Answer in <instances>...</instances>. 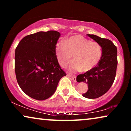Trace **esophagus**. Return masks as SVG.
Wrapping results in <instances>:
<instances>
[{"mask_svg": "<svg viewBox=\"0 0 131 131\" xmlns=\"http://www.w3.org/2000/svg\"><path fill=\"white\" fill-rule=\"evenodd\" d=\"M68 76H70V77H71V79H72V80H73V81L75 82H76V76H71V75H70V74H68Z\"/></svg>", "mask_w": 131, "mask_h": 131, "instance_id": "34e87169", "label": "esophagus"}]
</instances>
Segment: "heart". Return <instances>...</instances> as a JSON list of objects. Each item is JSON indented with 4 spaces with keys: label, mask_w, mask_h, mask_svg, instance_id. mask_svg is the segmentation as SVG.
Instances as JSON below:
<instances>
[{
    "label": "heart",
    "mask_w": 131,
    "mask_h": 131,
    "mask_svg": "<svg viewBox=\"0 0 131 131\" xmlns=\"http://www.w3.org/2000/svg\"><path fill=\"white\" fill-rule=\"evenodd\" d=\"M55 51L58 62L62 67H66L73 58L69 67L70 73L88 71L99 63L103 50L101 45L91 41L80 35H73L65 40L57 42Z\"/></svg>",
    "instance_id": "heart-1"
}]
</instances>
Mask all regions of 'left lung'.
Instances as JSON below:
<instances>
[{"label": "left lung", "mask_w": 131, "mask_h": 131, "mask_svg": "<svg viewBox=\"0 0 131 131\" xmlns=\"http://www.w3.org/2000/svg\"><path fill=\"white\" fill-rule=\"evenodd\" d=\"M87 35L101 45L102 57L96 67L84 74H79L76 80L88 83V90L82 95L95 99L105 94L113 83L117 66V51L116 46L108 39L94 35Z\"/></svg>", "instance_id": "left-lung-1"}]
</instances>
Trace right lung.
Segmentation results:
<instances>
[{
  "mask_svg": "<svg viewBox=\"0 0 131 131\" xmlns=\"http://www.w3.org/2000/svg\"><path fill=\"white\" fill-rule=\"evenodd\" d=\"M60 33L51 30L25 36L15 49V71L17 82L25 94L45 100L52 95L66 73L57 60L55 46Z\"/></svg>",
  "mask_w": 131,
  "mask_h": 131,
  "instance_id": "1",
  "label": "right lung"
}]
</instances>
